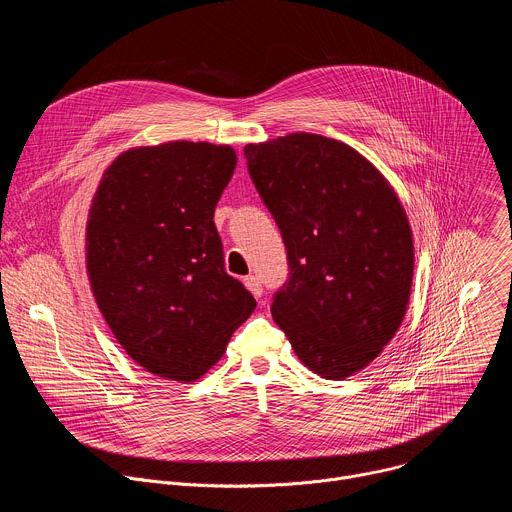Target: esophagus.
<instances>
[{
	"mask_svg": "<svg viewBox=\"0 0 512 512\" xmlns=\"http://www.w3.org/2000/svg\"><path fill=\"white\" fill-rule=\"evenodd\" d=\"M243 283H245V287L251 291V294H253L255 298H261L263 285H261V279H259L257 275H247V277L243 279Z\"/></svg>",
	"mask_w": 512,
	"mask_h": 512,
	"instance_id": "obj_1",
	"label": "esophagus"
}]
</instances>
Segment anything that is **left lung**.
<instances>
[{"instance_id": "obj_1", "label": "left lung", "mask_w": 512, "mask_h": 512, "mask_svg": "<svg viewBox=\"0 0 512 512\" xmlns=\"http://www.w3.org/2000/svg\"><path fill=\"white\" fill-rule=\"evenodd\" d=\"M245 160L287 251L273 320L308 369L346 379L381 354L405 316L413 279L405 210L371 162L324 135L247 145Z\"/></svg>"}]
</instances>
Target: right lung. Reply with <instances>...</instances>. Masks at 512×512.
<instances>
[{"label": "right lung", "instance_id": "right-lung-1", "mask_svg": "<svg viewBox=\"0 0 512 512\" xmlns=\"http://www.w3.org/2000/svg\"><path fill=\"white\" fill-rule=\"evenodd\" d=\"M237 166L229 145L170 141L121 154L87 223L95 300L125 352L174 381L202 377L255 310L225 271L214 208Z\"/></svg>", "mask_w": 512, "mask_h": 512}]
</instances>
